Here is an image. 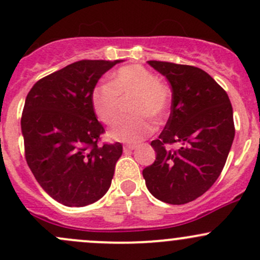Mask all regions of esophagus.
Wrapping results in <instances>:
<instances>
[{
  "label": "esophagus",
  "instance_id": "1",
  "mask_svg": "<svg viewBox=\"0 0 260 260\" xmlns=\"http://www.w3.org/2000/svg\"><path fill=\"white\" fill-rule=\"evenodd\" d=\"M136 144H125V146H123V151L124 152H131L133 151V149H136Z\"/></svg>",
  "mask_w": 260,
  "mask_h": 260
}]
</instances>
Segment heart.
<instances>
[{"label":"heart","instance_id":"heart-1","mask_svg":"<svg viewBox=\"0 0 260 260\" xmlns=\"http://www.w3.org/2000/svg\"><path fill=\"white\" fill-rule=\"evenodd\" d=\"M133 97L129 103L135 116L119 119L109 131V137L125 143H137L149 136L153 124L146 116L165 118L171 93L151 70L142 64H128L111 76L109 83L100 84L92 92V107L101 122L112 124L119 116L122 100Z\"/></svg>","mask_w":260,"mask_h":260}]
</instances>
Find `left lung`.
I'll use <instances>...</instances> for the list:
<instances>
[{
	"instance_id": "left-lung-1",
	"label": "left lung",
	"mask_w": 260,
	"mask_h": 260,
	"mask_svg": "<svg viewBox=\"0 0 260 260\" xmlns=\"http://www.w3.org/2000/svg\"><path fill=\"white\" fill-rule=\"evenodd\" d=\"M172 87L171 116L158 139L157 155L143 169L153 197L169 204H185L207 192L222 173L233 143V108L228 94L198 67L148 61ZM179 143L177 151L166 144Z\"/></svg>"
}]
</instances>
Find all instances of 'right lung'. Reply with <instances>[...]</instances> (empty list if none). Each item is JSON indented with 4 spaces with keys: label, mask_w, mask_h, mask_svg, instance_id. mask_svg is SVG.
Returning a JSON list of instances; mask_svg holds the SVG:
<instances>
[{
    "label": "right lung",
    "mask_w": 260,
    "mask_h": 260,
    "mask_svg": "<svg viewBox=\"0 0 260 260\" xmlns=\"http://www.w3.org/2000/svg\"><path fill=\"white\" fill-rule=\"evenodd\" d=\"M117 61H83L36 82L21 118L27 165L54 201L84 207L107 193L122 144L98 146L105 132L92 107L98 80Z\"/></svg>",
    "instance_id": "add662e5"
}]
</instances>
